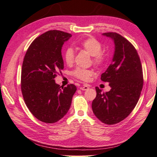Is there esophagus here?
Wrapping results in <instances>:
<instances>
[{
    "instance_id": "esophagus-1",
    "label": "esophagus",
    "mask_w": 157,
    "mask_h": 157,
    "mask_svg": "<svg viewBox=\"0 0 157 157\" xmlns=\"http://www.w3.org/2000/svg\"><path fill=\"white\" fill-rule=\"evenodd\" d=\"M88 88H89V87L88 86L84 85V86H83V87L80 88V90H88Z\"/></svg>"
}]
</instances>
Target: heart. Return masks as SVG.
Returning a JSON list of instances; mask_svg holds the SVG:
<instances>
[{
  "label": "heart",
  "mask_w": 157,
  "mask_h": 157,
  "mask_svg": "<svg viewBox=\"0 0 157 157\" xmlns=\"http://www.w3.org/2000/svg\"><path fill=\"white\" fill-rule=\"evenodd\" d=\"M79 48L87 52L92 56V63L96 67H101L104 65L106 61V55L102 51V45L95 38H88L82 40L79 44ZM65 62L67 65H71L74 62L75 52L72 48H67L63 54ZM73 75L76 78L83 81H87L92 72L88 69L76 68L72 73Z\"/></svg>",
  "instance_id": "b5f03b06"
}]
</instances>
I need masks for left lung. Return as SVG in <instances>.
I'll list each match as a JSON object with an SVG mask.
<instances>
[{"label": "left lung", "instance_id": "8db88e82", "mask_svg": "<svg viewBox=\"0 0 157 157\" xmlns=\"http://www.w3.org/2000/svg\"><path fill=\"white\" fill-rule=\"evenodd\" d=\"M115 43L113 61L101 80L109 83L111 90L102 93L96 87V96L92 103V111L100 121L116 124L125 119L135 108L140 96L143 83L141 61L130 42L116 32L102 34Z\"/></svg>", "mask_w": 157, "mask_h": 157}]
</instances>
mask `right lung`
<instances>
[{"instance_id":"add662e5","label":"right lung","mask_w":157,"mask_h":157,"mask_svg":"<svg viewBox=\"0 0 157 157\" xmlns=\"http://www.w3.org/2000/svg\"><path fill=\"white\" fill-rule=\"evenodd\" d=\"M71 34L50 30L36 38L23 59L21 89L25 103L36 119L54 123L64 117L77 90L74 84H56L55 78L64 68L61 48Z\"/></svg>"}]
</instances>
